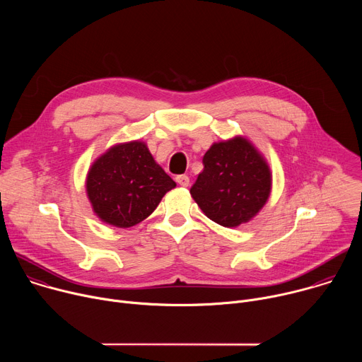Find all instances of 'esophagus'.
<instances>
[{
    "mask_svg": "<svg viewBox=\"0 0 362 362\" xmlns=\"http://www.w3.org/2000/svg\"><path fill=\"white\" fill-rule=\"evenodd\" d=\"M176 182H177L182 187H187L190 180H189V177H187L186 175H180V176H177V177H176Z\"/></svg>",
    "mask_w": 362,
    "mask_h": 362,
    "instance_id": "esophagus-1",
    "label": "esophagus"
}]
</instances>
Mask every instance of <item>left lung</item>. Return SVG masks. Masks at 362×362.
<instances>
[{"mask_svg":"<svg viewBox=\"0 0 362 362\" xmlns=\"http://www.w3.org/2000/svg\"><path fill=\"white\" fill-rule=\"evenodd\" d=\"M203 165L190 194L211 221L238 228L262 211L272 190V170L247 137L214 143L204 153Z\"/></svg>","mask_w":362,"mask_h":362,"instance_id":"8db88e82","label":"left lung"}]
</instances>
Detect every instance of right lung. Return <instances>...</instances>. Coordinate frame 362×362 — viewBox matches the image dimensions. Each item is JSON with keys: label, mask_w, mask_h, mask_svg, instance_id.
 I'll use <instances>...</instances> for the list:
<instances>
[{"label": "right lung", "mask_w": 362, "mask_h": 362, "mask_svg": "<svg viewBox=\"0 0 362 362\" xmlns=\"http://www.w3.org/2000/svg\"><path fill=\"white\" fill-rule=\"evenodd\" d=\"M176 187L143 140L116 143L91 163L86 193L94 215L115 228H132Z\"/></svg>", "instance_id": "1"}]
</instances>
